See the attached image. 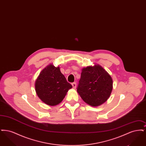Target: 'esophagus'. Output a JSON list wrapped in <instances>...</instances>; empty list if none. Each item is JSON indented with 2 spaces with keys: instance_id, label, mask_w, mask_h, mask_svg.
Here are the masks:
<instances>
[{
  "instance_id": "obj_1",
  "label": "esophagus",
  "mask_w": 146,
  "mask_h": 146,
  "mask_svg": "<svg viewBox=\"0 0 146 146\" xmlns=\"http://www.w3.org/2000/svg\"><path fill=\"white\" fill-rule=\"evenodd\" d=\"M72 86H73V88L74 89H76V82L73 83L72 84Z\"/></svg>"
}]
</instances>
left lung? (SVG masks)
I'll return each instance as SVG.
<instances>
[{
    "label": "left lung",
    "instance_id": "1",
    "mask_svg": "<svg viewBox=\"0 0 146 146\" xmlns=\"http://www.w3.org/2000/svg\"><path fill=\"white\" fill-rule=\"evenodd\" d=\"M111 76L100 65L84 68L77 92L84 101L93 107L105 102L111 94Z\"/></svg>",
    "mask_w": 146,
    "mask_h": 146
}]
</instances>
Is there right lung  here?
I'll return each mask as SVG.
<instances>
[{"mask_svg":"<svg viewBox=\"0 0 146 146\" xmlns=\"http://www.w3.org/2000/svg\"><path fill=\"white\" fill-rule=\"evenodd\" d=\"M72 88L61 72L60 67L50 64L42 70L37 78L35 88L39 98L49 106L60 104L67 91Z\"/></svg>","mask_w":146,"mask_h":146,"instance_id":"obj_1","label":"right lung"}]
</instances>
